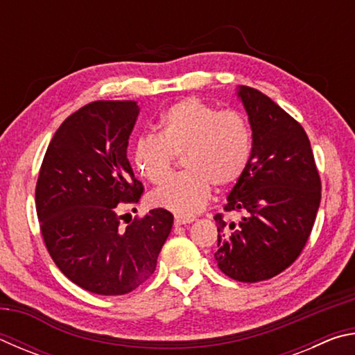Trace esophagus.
<instances>
[{
    "label": "esophagus",
    "instance_id": "esophagus-1",
    "mask_svg": "<svg viewBox=\"0 0 355 355\" xmlns=\"http://www.w3.org/2000/svg\"><path fill=\"white\" fill-rule=\"evenodd\" d=\"M192 220H194L192 218H182V216H175V219H173V225L175 227L186 225V224H191Z\"/></svg>",
    "mask_w": 355,
    "mask_h": 355
}]
</instances>
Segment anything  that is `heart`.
Here are the masks:
<instances>
[{
  "mask_svg": "<svg viewBox=\"0 0 355 355\" xmlns=\"http://www.w3.org/2000/svg\"><path fill=\"white\" fill-rule=\"evenodd\" d=\"M175 155H183L186 171L164 178ZM254 156L249 119L238 110H219L188 97L163 112L158 135H144L133 150V163L150 183H161L150 196L153 207L182 218L199 213L211 196V186L227 188L248 172Z\"/></svg>",
  "mask_w": 355,
  "mask_h": 355,
  "instance_id": "1",
  "label": "heart"
}]
</instances>
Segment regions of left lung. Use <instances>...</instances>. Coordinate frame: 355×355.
I'll return each instance as SVG.
<instances>
[{"mask_svg":"<svg viewBox=\"0 0 355 355\" xmlns=\"http://www.w3.org/2000/svg\"><path fill=\"white\" fill-rule=\"evenodd\" d=\"M254 133V156L232 189L218 225L216 261L238 282L272 279L297 260L321 202V178L309 136L296 119L254 87L238 92Z\"/></svg>","mask_w":355,"mask_h":355,"instance_id":"left-lung-1","label":"left lung"}]
</instances>
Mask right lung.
<instances>
[{
    "label": "right lung",
    "mask_w": 355,
    "mask_h": 355,
    "mask_svg": "<svg viewBox=\"0 0 355 355\" xmlns=\"http://www.w3.org/2000/svg\"><path fill=\"white\" fill-rule=\"evenodd\" d=\"M139 106L97 100L64 120L42 161L35 209L46 250L65 277L101 296L136 290L155 272L173 216L155 208L122 227L120 203L144 186L128 161Z\"/></svg>",
    "instance_id": "1"
}]
</instances>
